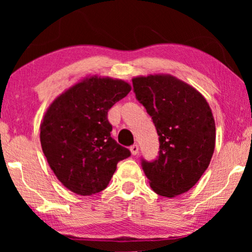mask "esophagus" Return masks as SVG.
Listing matches in <instances>:
<instances>
[{"mask_svg":"<svg viewBox=\"0 0 252 252\" xmlns=\"http://www.w3.org/2000/svg\"><path fill=\"white\" fill-rule=\"evenodd\" d=\"M130 153H132L133 156H135V155H137V153H139V146L137 144H133V146H130Z\"/></svg>","mask_w":252,"mask_h":252,"instance_id":"esophagus-1","label":"esophagus"}]
</instances>
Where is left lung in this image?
I'll return each instance as SVG.
<instances>
[{"mask_svg":"<svg viewBox=\"0 0 252 252\" xmlns=\"http://www.w3.org/2000/svg\"><path fill=\"white\" fill-rule=\"evenodd\" d=\"M133 91L159 136L156 159L141 158L150 187L165 197L184 194L212 158L216 125L211 109L195 88L171 75L134 78Z\"/></svg>","mask_w":252,"mask_h":252,"instance_id":"8db88e82","label":"left lung"}]
</instances>
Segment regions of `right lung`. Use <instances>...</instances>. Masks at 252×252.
Returning a JSON list of instances; mask_svg holds the SVG:
<instances>
[{"instance_id":"1","label":"right lung","mask_w":252,"mask_h":252,"mask_svg":"<svg viewBox=\"0 0 252 252\" xmlns=\"http://www.w3.org/2000/svg\"><path fill=\"white\" fill-rule=\"evenodd\" d=\"M123 80L93 77L79 82L49 106L40 127V141L51 170L78 195L102 191L117 164L130 156L111 137L108 111L127 96Z\"/></svg>"}]
</instances>
